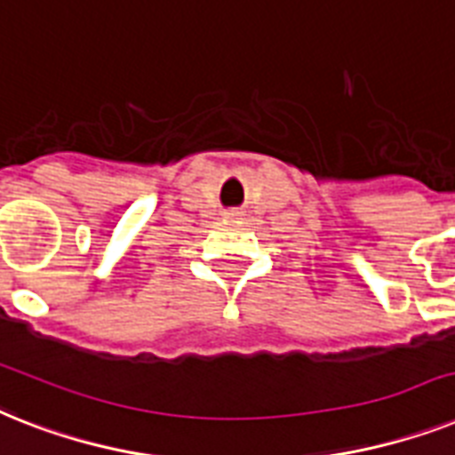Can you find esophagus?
I'll list each match as a JSON object with an SVG mask.
<instances>
[{
  "label": "esophagus",
  "mask_w": 455,
  "mask_h": 455,
  "mask_svg": "<svg viewBox=\"0 0 455 455\" xmlns=\"http://www.w3.org/2000/svg\"><path fill=\"white\" fill-rule=\"evenodd\" d=\"M227 217H238V212H235V210H231V212H227Z\"/></svg>",
  "instance_id": "34e87169"
}]
</instances>
